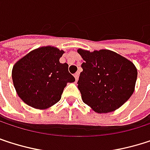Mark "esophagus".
<instances>
[{
  "mask_svg": "<svg viewBox=\"0 0 150 150\" xmlns=\"http://www.w3.org/2000/svg\"><path fill=\"white\" fill-rule=\"evenodd\" d=\"M74 77H75V80L78 81V80H79V72H76V73L74 74Z\"/></svg>",
  "mask_w": 150,
  "mask_h": 150,
  "instance_id": "esophagus-1",
  "label": "esophagus"
}]
</instances>
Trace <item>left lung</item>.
<instances>
[{"mask_svg":"<svg viewBox=\"0 0 150 150\" xmlns=\"http://www.w3.org/2000/svg\"><path fill=\"white\" fill-rule=\"evenodd\" d=\"M78 52L85 60L78 81L83 102L99 113L121 107L134 90L137 70L134 64L108 50L79 49Z\"/></svg>","mask_w":150,"mask_h":150,"instance_id":"obj_1","label":"left lung"}]
</instances>
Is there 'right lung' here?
I'll use <instances>...</instances> for the list:
<instances>
[{
    "label": "right lung",
    "mask_w": 150,
    "mask_h": 150,
    "mask_svg": "<svg viewBox=\"0 0 150 150\" xmlns=\"http://www.w3.org/2000/svg\"><path fill=\"white\" fill-rule=\"evenodd\" d=\"M64 51L47 46L37 49L13 67L12 79L18 96L29 106L48 108L61 99L67 83L75 81L68 64L59 58Z\"/></svg>",
    "instance_id": "obj_1"
}]
</instances>
